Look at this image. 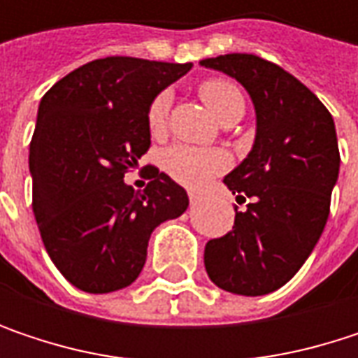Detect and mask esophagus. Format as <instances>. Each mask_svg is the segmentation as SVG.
<instances>
[{"label": "esophagus", "mask_w": 358, "mask_h": 358, "mask_svg": "<svg viewBox=\"0 0 358 358\" xmlns=\"http://www.w3.org/2000/svg\"><path fill=\"white\" fill-rule=\"evenodd\" d=\"M188 199H190V205H196L201 201V192L196 190H188Z\"/></svg>", "instance_id": "1"}]
</instances>
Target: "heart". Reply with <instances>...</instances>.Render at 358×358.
<instances>
[{
	"instance_id": "b5f03b06",
	"label": "heart",
	"mask_w": 358,
	"mask_h": 358,
	"mask_svg": "<svg viewBox=\"0 0 358 358\" xmlns=\"http://www.w3.org/2000/svg\"><path fill=\"white\" fill-rule=\"evenodd\" d=\"M199 95L217 120H222L224 115H228L230 111H236V109L245 111V97L238 91V87L230 80L209 78L199 87ZM168 111H170V95L168 93H162L151 101L149 111H147V126H149L151 134L159 136L166 132ZM226 166H228V157L215 149L176 145V147L168 149L164 155V170L176 182L190 186V188L203 186L215 174L224 172Z\"/></svg>"
}]
</instances>
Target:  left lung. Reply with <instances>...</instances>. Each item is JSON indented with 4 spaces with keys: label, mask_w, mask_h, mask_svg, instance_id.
Listing matches in <instances>:
<instances>
[{
    "label": "left lung",
    "mask_w": 358,
    "mask_h": 358,
    "mask_svg": "<svg viewBox=\"0 0 358 358\" xmlns=\"http://www.w3.org/2000/svg\"><path fill=\"white\" fill-rule=\"evenodd\" d=\"M199 64L241 83L255 108L249 155L224 178L249 203L226 236L205 245V269L226 292L269 294L303 267L325 228L340 172L334 117L301 80L259 55Z\"/></svg>",
    "instance_id": "8db88e82"
}]
</instances>
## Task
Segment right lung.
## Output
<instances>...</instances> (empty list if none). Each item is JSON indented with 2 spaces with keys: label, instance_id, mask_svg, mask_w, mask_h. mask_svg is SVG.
<instances>
[{
  "label": "right lung",
  "instance_id": "1",
  "mask_svg": "<svg viewBox=\"0 0 358 358\" xmlns=\"http://www.w3.org/2000/svg\"><path fill=\"white\" fill-rule=\"evenodd\" d=\"M192 64L103 57L57 80L41 99L29 170L43 245L78 290L130 286L153 230L180 217L188 194L151 168L143 192L124 182L151 145V101Z\"/></svg>",
  "mask_w": 358,
  "mask_h": 358
}]
</instances>
